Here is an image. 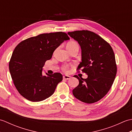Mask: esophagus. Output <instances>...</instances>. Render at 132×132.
Segmentation results:
<instances>
[{"label":"esophagus","mask_w":132,"mask_h":132,"mask_svg":"<svg viewBox=\"0 0 132 132\" xmlns=\"http://www.w3.org/2000/svg\"><path fill=\"white\" fill-rule=\"evenodd\" d=\"M63 78L64 79H66V80H68V79H70L71 78V77L70 76H68V75H64V76L63 77Z\"/></svg>","instance_id":"1"}]
</instances>
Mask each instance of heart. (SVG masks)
Instances as JSON below:
<instances>
[{
    "instance_id": "obj_1",
    "label": "heart",
    "mask_w": 132,
    "mask_h": 132,
    "mask_svg": "<svg viewBox=\"0 0 132 132\" xmlns=\"http://www.w3.org/2000/svg\"><path fill=\"white\" fill-rule=\"evenodd\" d=\"M67 49H68L69 51H70V50L74 49H79V46L75 41H71L69 42L67 44ZM69 69V66L68 65H64L62 66V70L64 71H68Z\"/></svg>"
}]
</instances>
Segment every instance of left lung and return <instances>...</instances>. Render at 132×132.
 Masks as SVG:
<instances>
[{
  "mask_svg": "<svg viewBox=\"0 0 132 132\" xmlns=\"http://www.w3.org/2000/svg\"><path fill=\"white\" fill-rule=\"evenodd\" d=\"M68 35L78 41L82 49V62L77 70L88 75L86 79L75 75L79 83L72 94L82 102H96L108 93L115 79L117 65L113 50L108 43L89 30H76Z\"/></svg>",
  "mask_w": 132,
  "mask_h": 132,
  "instance_id": "obj_1",
  "label": "left lung"
}]
</instances>
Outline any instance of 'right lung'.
Listing matches in <instances>:
<instances>
[{"label": "right lung", "mask_w": 132, "mask_h": 132, "mask_svg": "<svg viewBox=\"0 0 132 132\" xmlns=\"http://www.w3.org/2000/svg\"><path fill=\"white\" fill-rule=\"evenodd\" d=\"M70 38L66 33H43L20 42L14 49L9 62L13 84L21 96L31 102H40L54 93L63 79L61 73L44 76L43 68L53 52Z\"/></svg>", "instance_id": "1"}]
</instances>
